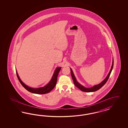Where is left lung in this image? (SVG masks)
<instances>
[{
	"mask_svg": "<svg viewBox=\"0 0 128 128\" xmlns=\"http://www.w3.org/2000/svg\"><path fill=\"white\" fill-rule=\"evenodd\" d=\"M113 66H114V59H112V65L111 66V70H110V72H109L108 75L105 78V79L101 83L98 84L97 85H94L91 88H85L84 86H82L76 80V78H75L74 76V73L73 72V71L71 68H70V70H71V76L73 79V80L74 82V84L78 88H79L80 90H81L82 91V92H95L97 91L98 90L100 89L105 84L106 82L108 81V79L109 78L110 76V75L111 74V73L112 72V68H113Z\"/></svg>",
	"mask_w": 128,
	"mask_h": 128,
	"instance_id": "8db88e82",
	"label": "left lung"
}]
</instances>
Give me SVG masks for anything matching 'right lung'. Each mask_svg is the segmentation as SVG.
<instances>
[{"mask_svg": "<svg viewBox=\"0 0 128 128\" xmlns=\"http://www.w3.org/2000/svg\"><path fill=\"white\" fill-rule=\"evenodd\" d=\"M60 70H61L60 67L57 68L55 70L54 74H53L52 77V78L50 81L45 86H44L43 87L38 88H32L28 86L27 85L25 84L20 80V78H19V76H18V74L17 73V72L16 71V72L17 76L20 83L23 86V87L25 89L27 90L28 92H30L31 93H36V94H44L49 93L54 88V87L56 84L57 77L58 76V73Z\"/></svg>", "mask_w": 128, "mask_h": 128, "instance_id": "1", "label": "right lung"}]
</instances>
